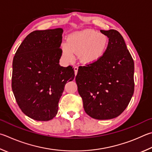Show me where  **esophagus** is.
I'll return each instance as SVG.
<instances>
[{
  "mask_svg": "<svg viewBox=\"0 0 152 152\" xmlns=\"http://www.w3.org/2000/svg\"><path fill=\"white\" fill-rule=\"evenodd\" d=\"M78 68L77 66H75L74 68V74H75V76H76L77 73H78Z\"/></svg>",
  "mask_w": 152,
  "mask_h": 152,
  "instance_id": "obj_1",
  "label": "esophagus"
}]
</instances>
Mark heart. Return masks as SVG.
Masks as SVG:
<instances>
[{
    "instance_id": "obj_1",
    "label": "heart",
    "mask_w": 152,
    "mask_h": 152,
    "mask_svg": "<svg viewBox=\"0 0 152 152\" xmlns=\"http://www.w3.org/2000/svg\"><path fill=\"white\" fill-rule=\"evenodd\" d=\"M108 45L109 38L104 33L94 29H86L69 36L67 42L61 45V50L67 61H73L75 55L79 54L82 63L92 65L100 61Z\"/></svg>"
}]
</instances>
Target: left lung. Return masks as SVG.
I'll list each match as a JSON object with an SVG mask.
<instances>
[{"mask_svg":"<svg viewBox=\"0 0 152 152\" xmlns=\"http://www.w3.org/2000/svg\"><path fill=\"white\" fill-rule=\"evenodd\" d=\"M100 32L109 38L106 54L96 64L80 66L75 80L86 113L110 120L122 114L134 94V62L119 32Z\"/></svg>","mask_w":152,"mask_h":152,"instance_id":"1","label":"left lung"}]
</instances>
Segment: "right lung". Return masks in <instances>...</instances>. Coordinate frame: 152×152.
<instances>
[{
	"instance_id": "obj_1",
	"label": "right lung",
	"mask_w": 152,
	"mask_h": 152,
	"mask_svg": "<svg viewBox=\"0 0 152 152\" xmlns=\"http://www.w3.org/2000/svg\"><path fill=\"white\" fill-rule=\"evenodd\" d=\"M62 33L61 28L33 31L14 56L12 92L22 112L33 120L56 116L65 84L75 76L72 67L59 64Z\"/></svg>"
}]
</instances>
